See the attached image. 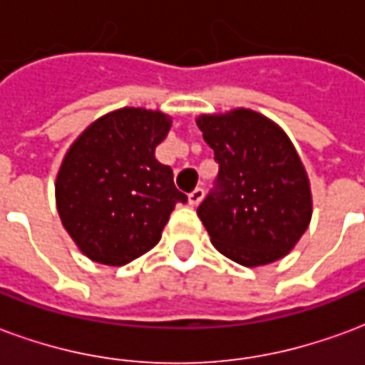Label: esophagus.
Listing matches in <instances>:
<instances>
[{
    "label": "esophagus",
    "mask_w": 365,
    "mask_h": 365,
    "mask_svg": "<svg viewBox=\"0 0 365 365\" xmlns=\"http://www.w3.org/2000/svg\"><path fill=\"white\" fill-rule=\"evenodd\" d=\"M204 198V188H194L192 192L188 194V202H190V206H198Z\"/></svg>",
    "instance_id": "obj_1"
}]
</instances>
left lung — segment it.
<instances>
[{
  "label": "left lung",
  "instance_id": "left-lung-1",
  "mask_svg": "<svg viewBox=\"0 0 365 365\" xmlns=\"http://www.w3.org/2000/svg\"><path fill=\"white\" fill-rule=\"evenodd\" d=\"M196 124L220 163L217 190L198 206L214 247L249 268L284 259L313 214L309 177L288 134L243 106L200 114Z\"/></svg>",
  "mask_w": 365,
  "mask_h": 365
}]
</instances>
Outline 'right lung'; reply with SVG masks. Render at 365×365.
<instances>
[{
    "instance_id": "1",
    "label": "right lung",
    "mask_w": 365,
    "mask_h": 365,
    "mask_svg": "<svg viewBox=\"0 0 365 365\" xmlns=\"http://www.w3.org/2000/svg\"><path fill=\"white\" fill-rule=\"evenodd\" d=\"M173 118L124 106L91 122L56 175V208L87 259L124 267L151 251L175 204L186 202L169 165L155 159Z\"/></svg>"
}]
</instances>
